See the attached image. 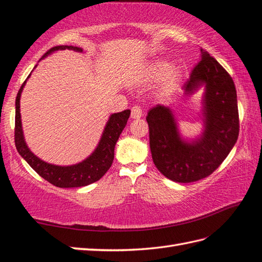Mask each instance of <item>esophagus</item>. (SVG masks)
<instances>
[{
    "instance_id": "34e87169",
    "label": "esophagus",
    "mask_w": 262,
    "mask_h": 262,
    "mask_svg": "<svg viewBox=\"0 0 262 262\" xmlns=\"http://www.w3.org/2000/svg\"><path fill=\"white\" fill-rule=\"evenodd\" d=\"M142 116V108L140 106H133L131 110L132 119H140Z\"/></svg>"
}]
</instances>
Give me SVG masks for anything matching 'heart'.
Listing matches in <instances>:
<instances>
[{"label": "heart", "instance_id": "obj_1", "mask_svg": "<svg viewBox=\"0 0 262 262\" xmlns=\"http://www.w3.org/2000/svg\"><path fill=\"white\" fill-rule=\"evenodd\" d=\"M183 72L177 66H171L167 60H155L146 69V78L160 79V89L164 93H170L176 89L182 79Z\"/></svg>", "mask_w": 262, "mask_h": 262}]
</instances>
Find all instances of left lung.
I'll return each instance as SVG.
<instances>
[{
  "instance_id": "left-lung-1",
  "label": "left lung",
  "mask_w": 262,
  "mask_h": 262,
  "mask_svg": "<svg viewBox=\"0 0 262 262\" xmlns=\"http://www.w3.org/2000/svg\"><path fill=\"white\" fill-rule=\"evenodd\" d=\"M201 89L203 123L199 136L184 138L178 120L169 106L150 108V150L154 164L162 175L176 183H191L210 176L228 157L239 136L236 91L228 72L201 50V59L184 85L185 95Z\"/></svg>"
}]
</instances>
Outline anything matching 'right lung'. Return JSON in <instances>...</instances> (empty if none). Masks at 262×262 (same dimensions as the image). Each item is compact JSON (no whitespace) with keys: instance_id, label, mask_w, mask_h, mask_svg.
I'll return each mask as SVG.
<instances>
[{"instance_id":"obj_1","label":"right lung","mask_w":262,"mask_h":262,"mask_svg":"<svg viewBox=\"0 0 262 262\" xmlns=\"http://www.w3.org/2000/svg\"><path fill=\"white\" fill-rule=\"evenodd\" d=\"M65 49L83 52L82 48L74 47V46H57V47L51 48L48 52H46V55L40 60H42L43 58L54 54V52L58 50ZM36 67L37 65L34 66V68ZM31 73L28 76V78H30ZM28 78L25 80V83L22 84L15 98L14 138L17 152H19L22 158L30 165V167L34 171L39 173L40 176L47 180L50 184L57 186V187H83V186H87L97 182V180L101 179L104 176V173L110 169V167L112 166V162L114 159L115 144L118 142L120 135L126 125L127 119H129L131 113L130 110H125V111L113 113L110 115L105 127H104V130L102 132L100 141H98L94 151H93L87 158H85L80 162H77V164L69 166L49 164V162H46L42 159H40L39 157H37L30 149H29L26 142L25 135H23L20 113V98Z\"/></svg>"}]
</instances>
